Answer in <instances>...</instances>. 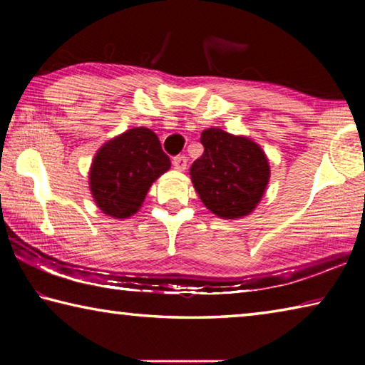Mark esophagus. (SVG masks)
<instances>
[{"instance_id": "obj_1", "label": "esophagus", "mask_w": 365, "mask_h": 365, "mask_svg": "<svg viewBox=\"0 0 365 365\" xmlns=\"http://www.w3.org/2000/svg\"><path fill=\"white\" fill-rule=\"evenodd\" d=\"M187 163H188V159H187V156H183V154H178V156H175L174 159H172V164H174V168L177 170H185V169H187Z\"/></svg>"}]
</instances>
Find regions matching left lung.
I'll use <instances>...</instances> for the list:
<instances>
[{"label":"left lung","instance_id":"left-lung-1","mask_svg":"<svg viewBox=\"0 0 365 365\" xmlns=\"http://www.w3.org/2000/svg\"><path fill=\"white\" fill-rule=\"evenodd\" d=\"M205 153L191 164L190 175L202 205L222 219H242L261 201L270 168L261 146L222 128L201 133Z\"/></svg>","mask_w":365,"mask_h":365}]
</instances>
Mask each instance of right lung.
<instances>
[{"mask_svg":"<svg viewBox=\"0 0 365 365\" xmlns=\"http://www.w3.org/2000/svg\"><path fill=\"white\" fill-rule=\"evenodd\" d=\"M170 159L158 135L146 127L130 128L98 150L90 168V190L96 206L114 219H127L143 205L148 190Z\"/></svg>","mask_w":365,"mask_h":365,"instance_id":"1","label":"right lung"}]
</instances>
